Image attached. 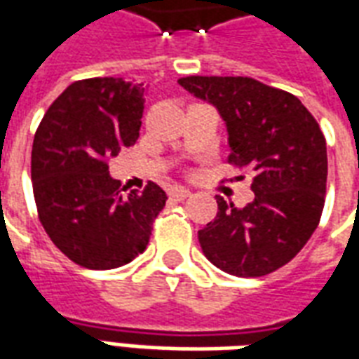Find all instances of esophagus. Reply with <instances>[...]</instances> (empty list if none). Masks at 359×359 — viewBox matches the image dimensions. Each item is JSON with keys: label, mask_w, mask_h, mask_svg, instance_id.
<instances>
[{"label": "esophagus", "mask_w": 359, "mask_h": 359, "mask_svg": "<svg viewBox=\"0 0 359 359\" xmlns=\"http://www.w3.org/2000/svg\"><path fill=\"white\" fill-rule=\"evenodd\" d=\"M169 196H171L172 200L180 202V200H184V198H188V196H190V190H188V188H184V187H175V188H171Z\"/></svg>", "instance_id": "esophagus-1"}]
</instances>
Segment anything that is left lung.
I'll return each instance as SVG.
<instances>
[{"label": "left lung", "instance_id": "obj_1", "mask_svg": "<svg viewBox=\"0 0 359 359\" xmlns=\"http://www.w3.org/2000/svg\"><path fill=\"white\" fill-rule=\"evenodd\" d=\"M179 84L225 121L229 163L256 175L248 205L217 196V215L198 231L203 256L229 275H269L319 225L327 192L323 133L296 95L248 76H187Z\"/></svg>", "mask_w": 359, "mask_h": 359}]
</instances>
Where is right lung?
Here are the masks:
<instances>
[{"label": "right lung", "mask_w": 359, "mask_h": 359, "mask_svg": "<svg viewBox=\"0 0 359 359\" xmlns=\"http://www.w3.org/2000/svg\"><path fill=\"white\" fill-rule=\"evenodd\" d=\"M146 90L113 76L73 82L36 130L38 217L51 242L86 269H115L142 254L167 200L156 182L123 194L107 165L138 140Z\"/></svg>", "instance_id": "right-lung-1"}]
</instances>
